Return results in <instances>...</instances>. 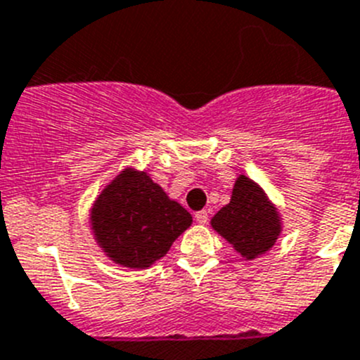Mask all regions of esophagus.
I'll return each instance as SVG.
<instances>
[{"mask_svg": "<svg viewBox=\"0 0 360 360\" xmlns=\"http://www.w3.org/2000/svg\"><path fill=\"white\" fill-rule=\"evenodd\" d=\"M195 220H197V224H206L208 222V212L206 210H200V212L195 213Z\"/></svg>", "mask_w": 360, "mask_h": 360, "instance_id": "obj_1", "label": "esophagus"}]
</instances>
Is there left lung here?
<instances>
[{
	"mask_svg": "<svg viewBox=\"0 0 360 360\" xmlns=\"http://www.w3.org/2000/svg\"><path fill=\"white\" fill-rule=\"evenodd\" d=\"M210 224L244 260H257L271 251L283 231L276 204L245 174H238L231 199L213 215Z\"/></svg>",
	"mask_w": 360,
	"mask_h": 360,
	"instance_id": "1",
	"label": "left lung"
}]
</instances>
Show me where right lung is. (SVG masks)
I'll use <instances>...</instances> for the list:
<instances>
[{
    "instance_id": "obj_1",
    "label": "right lung",
    "mask_w": 360,
    "mask_h": 360,
    "mask_svg": "<svg viewBox=\"0 0 360 360\" xmlns=\"http://www.w3.org/2000/svg\"><path fill=\"white\" fill-rule=\"evenodd\" d=\"M193 219L147 170L122 168L95 197L89 228L100 251L120 267L148 269L165 257Z\"/></svg>"
}]
</instances>
